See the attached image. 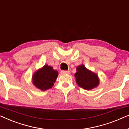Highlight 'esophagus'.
Returning <instances> with one entry per match:
<instances>
[{
  "label": "esophagus",
  "mask_w": 129,
  "mask_h": 129,
  "mask_svg": "<svg viewBox=\"0 0 129 129\" xmlns=\"http://www.w3.org/2000/svg\"><path fill=\"white\" fill-rule=\"evenodd\" d=\"M61 73L62 74H69L70 73V71H61Z\"/></svg>",
  "instance_id": "1"
}]
</instances>
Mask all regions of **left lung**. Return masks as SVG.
<instances>
[{
  "label": "left lung",
  "instance_id": "obj_1",
  "mask_svg": "<svg viewBox=\"0 0 129 129\" xmlns=\"http://www.w3.org/2000/svg\"><path fill=\"white\" fill-rule=\"evenodd\" d=\"M77 71L75 77L79 86L85 89L90 90L98 86L99 79L96 74L87 70L83 65L78 67Z\"/></svg>",
  "mask_w": 129,
  "mask_h": 129
}]
</instances>
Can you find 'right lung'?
I'll return each instance as SVG.
<instances>
[{
  "label": "right lung",
  "instance_id": "add662e5",
  "mask_svg": "<svg viewBox=\"0 0 129 129\" xmlns=\"http://www.w3.org/2000/svg\"><path fill=\"white\" fill-rule=\"evenodd\" d=\"M58 75L57 71L54 70L51 67L46 65L33 76V83L41 90H47L53 86Z\"/></svg>",
  "mask_w": 129,
  "mask_h": 129
}]
</instances>
